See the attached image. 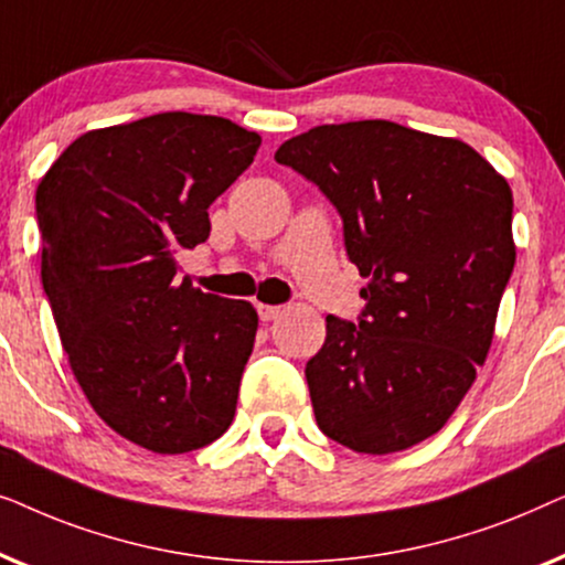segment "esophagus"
<instances>
[{"instance_id": "obj_1", "label": "esophagus", "mask_w": 565, "mask_h": 565, "mask_svg": "<svg viewBox=\"0 0 565 565\" xmlns=\"http://www.w3.org/2000/svg\"><path fill=\"white\" fill-rule=\"evenodd\" d=\"M257 313L262 321H275L282 316V306H267V303H257Z\"/></svg>"}]
</instances>
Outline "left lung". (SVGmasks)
I'll list each match as a JSON object with an SVG mask.
<instances>
[{"instance_id":"obj_1","label":"left lung","mask_w":565,"mask_h":565,"mask_svg":"<svg viewBox=\"0 0 565 565\" xmlns=\"http://www.w3.org/2000/svg\"><path fill=\"white\" fill-rule=\"evenodd\" d=\"M275 159L321 188L367 285L360 327L327 316L306 365L334 443L388 455L437 435L491 350L514 269L512 188L458 138L391 120L316 126Z\"/></svg>"}]
</instances>
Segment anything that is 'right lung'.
<instances>
[{
    "label": "right lung",
    "mask_w": 565,
    "mask_h": 565,
    "mask_svg": "<svg viewBox=\"0 0 565 565\" xmlns=\"http://www.w3.org/2000/svg\"><path fill=\"white\" fill-rule=\"evenodd\" d=\"M262 143L218 115L159 113L87 130L35 190L41 280L89 406L159 455L231 427L259 316L177 280L211 234L207 207Z\"/></svg>",
    "instance_id": "right-lung-1"
}]
</instances>
